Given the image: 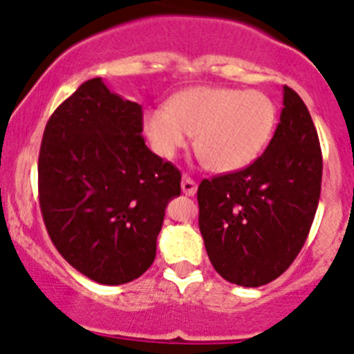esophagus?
<instances>
[{
  "instance_id": "obj_1",
  "label": "esophagus",
  "mask_w": 354,
  "mask_h": 354,
  "mask_svg": "<svg viewBox=\"0 0 354 354\" xmlns=\"http://www.w3.org/2000/svg\"><path fill=\"white\" fill-rule=\"evenodd\" d=\"M180 187H183V193L186 194V196H194L196 194V183H194L191 177H187V175H184V179H183V184H180Z\"/></svg>"
}]
</instances>
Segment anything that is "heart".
<instances>
[{
	"label": "heart",
	"mask_w": 354,
	"mask_h": 354,
	"mask_svg": "<svg viewBox=\"0 0 354 354\" xmlns=\"http://www.w3.org/2000/svg\"><path fill=\"white\" fill-rule=\"evenodd\" d=\"M276 123V106L259 90L194 86L168 107L144 114V133L158 156L171 160L196 136V151L210 170L225 174L250 165Z\"/></svg>",
	"instance_id": "b5f03b06"
}]
</instances>
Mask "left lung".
<instances>
[{
	"instance_id": "8db88e82",
	"label": "left lung",
	"mask_w": 354,
	"mask_h": 354,
	"mask_svg": "<svg viewBox=\"0 0 354 354\" xmlns=\"http://www.w3.org/2000/svg\"><path fill=\"white\" fill-rule=\"evenodd\" d=\"M322 170L311 114L285 85L280 123L262 156L198 187L201 236L224 280L261 287L287 271L311 230Z\"/></svg>"
}]
</instances>
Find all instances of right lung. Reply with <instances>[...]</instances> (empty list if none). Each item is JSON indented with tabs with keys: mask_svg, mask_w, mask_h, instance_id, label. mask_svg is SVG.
<instances>
[{
	"mask_svg": "<svg viewBox=\"0 0 354 354\" xmlns=\"http://www.w3.org/2000/svg\"><path fill=\"white\" fill-rule=\"evenodd\" d=\"M142 107L93 78L46 123L39 207L59 254L90 280L123 285L149 269L180 171L144 142Z\"/></svg>",
	"mask_w": 354,
	"mask_h": 354,
	"instance_id": "1",
	"label": "right lung"
}]
</instances>
